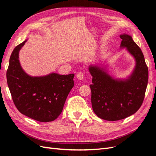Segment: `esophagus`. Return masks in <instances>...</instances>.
I'll return each instance as SVG.
<instances>
[{
  "label": "esophagus",
  "instance_id": "obj_1",
  "mask_svg": "<svg viewBox=\"0 0 156 156\" xmlns=\"http://www.w3.org/2000/svg\"><path fill=\"white\" fill-rule=\"evenodd\" d=\"M84 77V74L83 72H80L77 73V78L79 80H83Z\"/></svg>",
  "mask_w": 156,
  "mask_h": 156
}]
</instances>
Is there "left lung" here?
Masks as SVG:
<instances>
[{
	"instance_id": "obj_1",
	"label": "left lung",
	"mask_w": 156,
	"mask_h": 156,
	"mask_svg": "<svg viewBox=\"0 0 156 156\" xmlns=\"http://www.w3.org/2000/svg\"><path fill=\"white\" fill-rule=\"evenodd\" d=\"M120 48H126L136 64L126 79H114L99 64L89 66L92 76L91 101L94 112L101 119L116 121L124 119L137 111L143 102L148 84V69L142 51L132 37L120 36Z\"/></svg>"
}]
</instances>
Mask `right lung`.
Segmentation results:
<instances>
[{"mask_svg":"<svg viewBox=\"0 0 156 156\" xmlns=\"http://www.w3.org/2000/svg\"><path fill=\"white\" fill-rule=\"evenodd\" d=\"M27 40L16 46L10 56L6 72L13 101L21 113L32 119L48 122L57 119L74 86V74L52 73L32 77L21 66L19 52Z\"/></svg>","mask_w":156,"mask_h":156,"instance_id":"right-lung-1","label":"right lung"}]
</instances>
